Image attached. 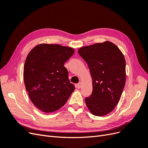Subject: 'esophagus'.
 Instances as JSON below:
<instances>
[{
    "instance_id": "34e87169",
    "label": "esophagus",
    "mask_w": 148,
    "mask_h": 148,
    "mask_svg": "<svg viewBox=\"0 0 148 148\" xmlns=\"http://www.w3.org/2000/svg\"><path fill=\"white\" fill-rule=\"evenodd\" d=\"M81 87H82V82H79L77 84V88H80Z\"/></svg>"
}]
</instances>
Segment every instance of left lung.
Instances as JSON below:
<instances>
[{"label":"left lung","mask_w":148,"mask_h":148,"mask_svg":"<svg viewBox=\"0 0 148 148\" xmlns=\"http://www.w3.org/2000/svg\"><path fill=\"white\" fill-rule=\"evenodd\" d=\"M78 52L86 62L92 78V92L85 98L96 116L110 113L117 106L126 80L125 60L122 52L109 41L83 47Z\"/></svg>","instance_id":"obj_1"}]
</instances>
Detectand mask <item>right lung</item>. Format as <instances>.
Instances as JSON below:
<instances>
[{
  "instance_id": "1",
  "label": "right lung",
  "mask_w": 148,
  "mask_h": 148,
  "mask_svg": "<svg viewBox=\"0 0 148 148\" xmlns=\"http://www.w3.org/2000/svg\"><path fill=\"white\" fill-rule=\"evenodd\" d=\"M72 48L42 44L34 47L24 65V82L31 101L44 112L63 106L75 90L64 64L74 53Z\"/></svg>"
}]
</instances>
